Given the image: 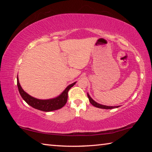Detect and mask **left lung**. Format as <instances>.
I'll return each mask as SVG.
<instances>
[{"label": "left lung", "mask_w": 152, "mask_h": 152, "mask_svg": "<svg viewBox=\"0 0 152 152\" xmlns=\"http://www.w3.org/2000/svg\"><path fill=\"white\" fill-rule=\"evenodd\" d=\"M87 96H88V98L89 99V101L93 105V106L96 107L97 108H100V109H114V108H118L119 106H114V107H112V106H106V105H103V104H101L99 103H97L96 102H95L93 99H92V98L90 96V95L88 94V93H87Z\"/></svg>", "instance_id": "obj_1"}]
</instances>
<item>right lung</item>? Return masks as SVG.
<instances>
[{"label": "right lung", "mask_w": 152, "mask_h": 152, "mask_svg": "<svg viewBox=\"0 0 152 152\" xmlns=\"http://www.w3.org/2000/svg\"><path fill=\"white\" fill-rule=\"evenodd\" d=\"M76 83V82H74V83L70 84L68 86H67V88L61 92V94L56 98L47 100H41L30 96L29 94H28L27 92H25L23 91V89L21 88V86L20 85L19 78H18L17 76L18 89H19V92L20 96L23 98V99L28 104L30 105L33 108H34V109L42 110V111L45 112L52 111V110H56L62 108L67 102L68 91Z\"/></svg>", "instance_id": "add662e5"}]
</instances>
